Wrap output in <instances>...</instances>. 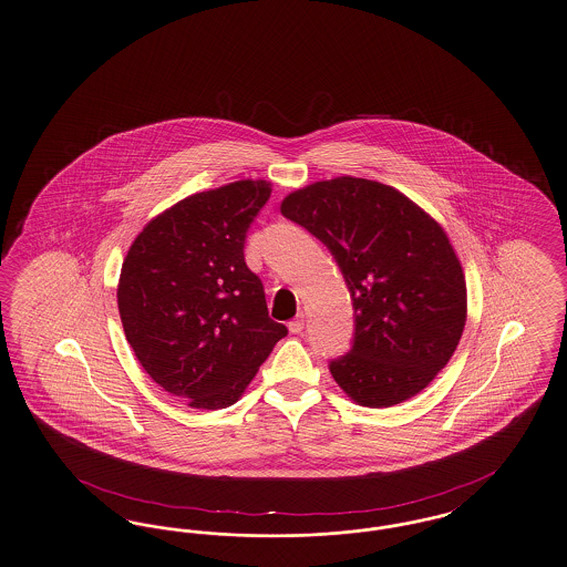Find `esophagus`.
<instances>
[{
	"mask_svg": "<svg viewBox=\"0 0 567 567\" xmlns=\"http://www.w3.org/2000/svg\"><path fill=\"white\" fill-rule=\"evenodd\" d=\"M289 331H291L293 336H299V333L303 331V315H299V317L289 322Z\"/></svg>",
	"mask_w": 567,
	"mask_h": 567,
	"instance_id": "esophagus-1",
	"label": "esophagus"
}]
</instances>
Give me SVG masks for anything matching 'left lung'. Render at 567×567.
Instances as JSON below:
<instances>
[{
	"label": "left lung",
	"instance_id": "left-lung-1",
	"mask_svg": "<svg viewBox=\"0 0 567 567\" xmlns=\"http://www.w3.org/2000/svg\"><path fill=\"white\" fill-rule=\"evenodd\" d=\"M280 213L331 250L354 308L352 348L329 371L363 408H392L436 378L466 324V280L445 229L405 194L359 177L289 194Z\"/></svg>",
	"mask_w": 567,
	"mask_h": 567
}]
</instances>
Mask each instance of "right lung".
<instances>
[{
	"label": "right lung",
	"mask_w": 567,
	"mask_h": 567,
	"mask_svg": "<svg viewBox=\"0 0 567 567\" xmlns=\"http://www.w3.org/2000/svg\"><path fill=\"white\" fill-rule=\"evenodd\" d=\"M268 182H234L154 217L122 264L117 310L150 378L189 408L234 405L276 341L264 285L245 264Z\"/></svg>",
	"instance_id": "right-lung-1"
}]
</instances>
